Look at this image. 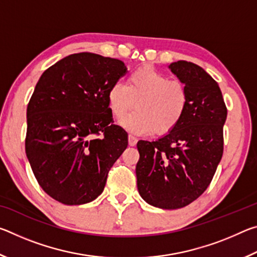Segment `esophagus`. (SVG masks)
Wrapping results in <instances>:
<instances>
[{
  "label": "esophagus",
  "instance_id": "1",
  "mask_svg": "<svg viewBox=\"0 0 257 257\" xmlns=\"http://www.w3.org/2000/svg\"><path fill=\"white\" fill-rule=\"evenodd\" d=\"M128 142H129V145L130 146H135L137 144V138L133 136V135H129L128 136Z\"/></svg>",
  "mask_w": 257,
  "mask_h": 257
}]
</instances>
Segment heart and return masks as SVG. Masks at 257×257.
Segmentation results:
<instances>
[{
	"instance_id": "heart-1",
	"label": "heart",
	"mask_w": 257,
	"mask_h": 257,
	"mask_svg": "<svg viewBox=\"0 0 257 257\" xmlns=\"http://www.w3.org/2000/svg\"><path fill=\"white\" fill-rule=\"evenodd\" d=\"M107 104L116 120L123 119L136 108L122 122L128 132L164 136L172 133L184 119L189 94L181 81L170 79L153 67L144 66L130 73L125 85L121 81L111 85Z\"/></svg>"
}]
</instances>
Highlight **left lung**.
Listing matches in <instances>:
<instances>
[{"label":"left lung","mask_w":257,"mask_h":257,"mask_svg":"<svg viewBox=\"0 0 257 257\" xmlns=\"http://www.w3.org/2000/svg\"><path fill=\"white\" fill-rule=\"evenodd\" d=\"M188 89L179 125L155 142L139 141L137 187L144 201L164 210L188 205L207 189L223 154L227 106L217 82L197 64H170Z\"/></svg>","instance_id":"1"}]
</instances>
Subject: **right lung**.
Returning <instances> with one entry per match:
<instances>
[{
	"instance_id": "obj_1",
	"label": "right lung",
	"mask_w": 257,
	"mask_h": 257,
	"mask_svg": "<svg viewBox=\"0 0 257 257\" xmlns=\"http://www.w3.org/2000/svg\"><path fill=\"white\" fill-rule=\"evenodd\" d=\"M127 72L122 61L82 52L43 72L27 106L26 154L35 178L67 205L94 201L112 165L128 146L107 104L112 84Z\"/></svg>"
}]
</instances>
